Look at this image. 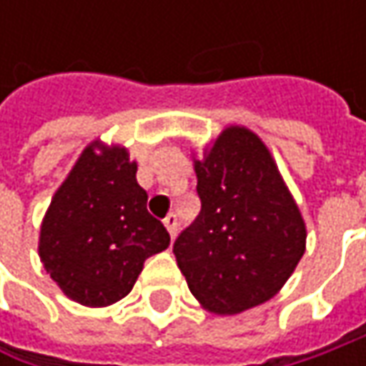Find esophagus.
Masks as SVG:
<instances>
[{
  "instance_id": "34e87169",
  "label": "esophagus",
  "mask_w": 366,
  "mask_h": 366,
  "mask_svg": "<svg viewBox=\"0 0 366 366\" xmlns=\"http://www.w3.org/2000/svg\"><path fill=\"white\" fill-rule=\"evenodd\" d=\"M177 226H179V219H177V216H175V214H169V216L164 218V228L169 230V234H171V238H175Z\"/></svg>"
}]
</instances>
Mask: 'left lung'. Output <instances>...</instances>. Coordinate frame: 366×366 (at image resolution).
<instances>
[{"label":"left lung","instance_id":"obj_1","mask_svg":"<svg viewBox=\"0 0 366 366\" xmlns=\"http://www.w3.org/2000/svg\"><path fill=\"white\" fill-rule=\"evenodd\" d=\"M202 212L173 244L199 305L234 316L274 297L305 252V222L271 150L228 126L193 157Z\"/></svg>","mask_w":366,"mask_h":366}]
</instances>
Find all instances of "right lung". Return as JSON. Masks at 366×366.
Listing matches in <instances>:
<instances>
[{
	"instance_id": "obj_1",
	"label": "right lung",
	"mask_w": 366,
	"mask_h": 366,
	"mask_svg": "<svg viewBox=\"0 0 366 366\" xmlns=\"http://www.w3.org/2000/svg\"><path fill=\"white\" fill-rule=\"evenodd\" d=\"M128 148L93 140L83 148L40 224L38 257L64 295L87 307L124 300L171 238L147 209Z\"/></svg>"
}]
</instances>
